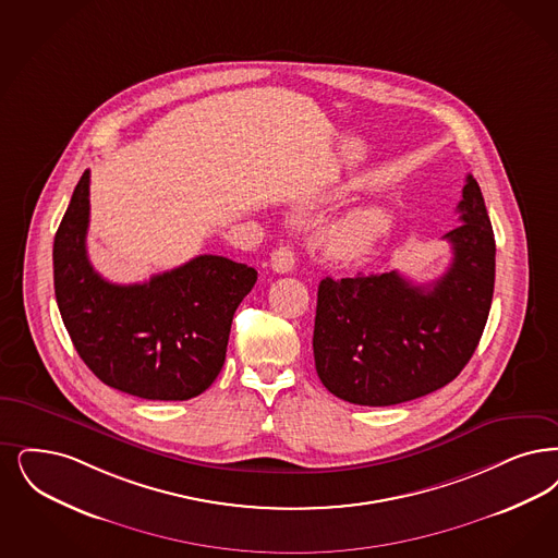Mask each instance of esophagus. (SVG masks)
I'll return each mask as SVG.
<instances>
[{
	"label": "esophagus",
	"instance_id": "1",
	"mask_svg": "<svg viewBox=\"0 0 558 558\" xmlns=\"http://www.w3.org/2000/svg\"><path fill=\"white\" fill-rule=\"evenodd\" d=\"M269 266H271L274 271H278V274H289L294 268V251L287 245L278 246L271 253Z\"/></svg>",
	"mask_w": 558,
	"mask_h": 558
}]
</instances>
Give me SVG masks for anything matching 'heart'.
I'll use <instances>...</instances> for the list:
<instances>
[{"mask_svg":"<svg viewBox=\"0 0 558 558\" xmlns=\"http://www.w3.org/2000/svg\"><path fill=\"white\" fill-rule=\"evenodd\" d=\"M386 226L388 220L384 211L374 207L363 209L328 230L324 239L326 251L336 259L357 262L367 255L372 246L376 245V241L386 232Z\"/></svg>","mask_w":558,"mask_h":558,"instance_id":"1","label":"heart"}]
</instances>
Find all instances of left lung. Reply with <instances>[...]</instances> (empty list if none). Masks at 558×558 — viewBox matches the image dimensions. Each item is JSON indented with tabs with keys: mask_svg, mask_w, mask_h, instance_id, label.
I'll list each match as a JSON object with an SVG mask.
<instances>
[{
	"mask_svg": "<svg viewBox=\"0 0 558 558\" xmlns=\"http://www.w3.org/2000/svg\"><path fill=\"white\" fill-rule=\"evenodd\" d=\"M446 232L452 262L427 287L397 269L324 278L317 289L313 357L322 384L342 401L388 407L457 378L488 322L496 243L480 184L469 174Z\"/></svg>",
	"mask_w": 558,
	"mask_h": 558,
	"instance_id": "8db88e82",
	"label": "left lung"
}]
</instances>
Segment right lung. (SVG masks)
Returning <instances> with one entry per match:
<instances>
[{
	"label": "right lung",
	"mask_w": 558,
	"mask_h": 558,
	"mask_svg": "<svg viewBox=\"0 0 558 558\" xmlns=\"http://www.w3.org/2000/svg\"><path fill=\"white\" fill-rule=\"evenodd\" d=\"M89 170L78 180L53 241L62 322L90 372L147 401H189L218 378L236 307L257 271L199 255L143 284H113L87 257Z\"/></svg>",
	"instance_id": "add662e5"
}]
</instances>
